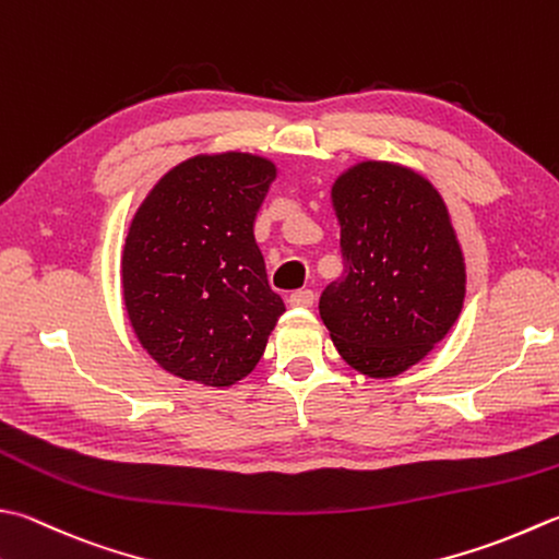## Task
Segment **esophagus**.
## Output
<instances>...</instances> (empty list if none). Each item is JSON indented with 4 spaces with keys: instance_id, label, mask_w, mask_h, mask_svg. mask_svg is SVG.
Here are the masks:
<instances>
[{
    "instance_id": "1",
    "label": "esophagus",
    "mask_w": 559,
    "mask_h": 559,
    "mask_svg": "<svg viewBox=\"0 0 559 559\" xmlns=\"http://www.w3.org/2000/svg\"><path fill=\"white\" fill-rule=\"evenodd\" d=\"M312 302H314V290L310 288H300L290 293V305H295V308H310Z\"/></svg>"
}]
</instances>
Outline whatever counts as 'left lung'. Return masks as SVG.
Wrapping results in <instances>:
<instances>
[{
	"mask_svg": "<svg viewBox=\"0 0 559 559\" xmlns=\"http://www.w3.org/2000/svg\"><path fill=\"white\" fill-rule=\"evenodd\" d=\"M342 225V276L320 314L336 352L370 378L400 376L451 330L465 264L439 191L397 164L364 162L332 191Z\"/></svg>",
	"mask_w": 559,
	"mask_h": 559,
	"instance_id": "8db88e82",
	"label": "left lung"
}]
</instances>
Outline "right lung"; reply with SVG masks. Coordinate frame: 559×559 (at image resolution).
<instances>
[{"mask_svg":"<svg viewBox=\"0 0 559 559\" xmlns=\"http://www.w3.org/2000/svg\"><path fill=\"white\" fill-rule=\"evenodd\" d=\"M273 177L271 162L242 152L193 157L135 213L123 249L126 310L169 373L227 388L264 354L286 312L254 239Z\"/></svg>","mask_w":559,"mask_h":559,"instance_id":"add662e5","label":"right lung"}]
</instances>
